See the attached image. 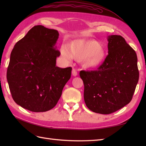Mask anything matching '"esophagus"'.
I'll list each match as a JSON object with an SVG mask.
<instances>
[{
    "label": "esophagus",
    "mask_w": 146,
    "mask_h": 146,
    "mask_svg": "<svg viewBox=\"0 0 146 146\" xmlns=\"http://www.w3.org/2000/svg\"><path fill=\"white\" fill-rule=\"evenodd\" d=\"M78 75V72H77V71L75 69H73L72 70V75L74 76H76Z\"/></svg>",
    "instance_id": "1"
}]
</instances>
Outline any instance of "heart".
Instances as JSON below:
<instances>
[{
	"instance_id": "obj_1",
	"label": "heart",
	"mask_w": 146,
	"mask_h": 146,
	"mask_svg": "<svg viewBox=\"0 0 146 146\" xmlns=\"http://www.w3.org/2000/svg\"><path fill=\"white\" fill-rule=\"evenodd\" d=\"M61 54L65 60L70 61L73 58L77 61H82L86 68H98L103 63L105 58V51L95 40L76 39L61 48Z\"/></svg>"
}]
</instances>
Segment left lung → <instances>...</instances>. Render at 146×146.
I'll return each instance as SVG.
<instances>
[{"label":"left lung","instance_id":"8db88e82","mask_svg":"<svg viewBox=\"0 0 146 146\" xmlns=\"http://www.w3.org/2000/svg\"><path fill=\"white\" fill-rule=\"evenodd\" d=\"M108 41V55L97 70L80 72L86 107L101 114H110L129 104L139 77L137 54L125 39L111 35Z\"/></svg>","mask_w":146,"mask_h":146}]
</instances>
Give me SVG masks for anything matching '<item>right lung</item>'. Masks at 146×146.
I'll return each mask as SVG.
<instances>
[{"label":"right lung","instance_id":"right-lung-1","mask_svg":"<svg viewBox=\"0 0 146 146\" xmlns=\"http://www.w3.org/2000/svg\"><path fill=\"white\" fill-rule=\"evenodd\" d=\"M58 31L35 26L14 46L7 79L12 97L17 105L34 112L52 109L71 78V67L56 66L60 52L54 46Z\"/></svg>","mask_w":146,"mask_h":146}]
</instances>
